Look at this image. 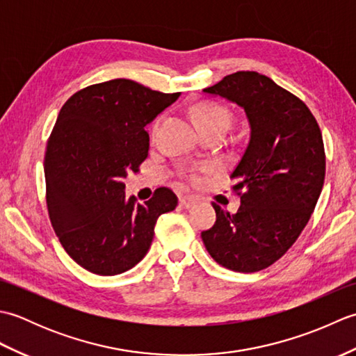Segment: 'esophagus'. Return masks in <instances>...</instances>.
Returning <instances> with one entry per match:
<instances>
[{
  "label": "esophagus",
  "mask_w": 356,
  "mask_h": 356,
  "mask_svg": "<svg viewBox=\"0 0 356 356\" xmlns=\"http://www.w3.org/2000/svg\"><path fill=\"white\" fill-rule=\"evenodd\" d=\"M195 203H197V199L193 197V195H184V197H180V207L182 208H191L194 207Z\"/></svg>",
  "instance_id": "1"
}]
</instances>
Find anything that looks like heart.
<instances>
[{
  "mask_svg": "<svg viewBox=\"0 0 356 356\" xmlns=\"http://www.w3.org/2000/svg\"><path fill=\"white\" fill-rule=\"evenodd\" d=\"M193 113L203 133L217 130V128H220V130H225V131L228 130L229 122H231V113L228 108L223 107V105L213 104V102H202L199 105H195ZM161 125H162V118H157L154 120L153 127H151V138L153 139L157 136ZM203 171H213V166H205ZM188 179H190L193 184L202 182L200 174L195 171L188 172Z\"/></svg>",
  "mask_w": 356,
  "mask_h": 356,
  "instance_id": "obj_1",
  "label": "heart"
}]
</instances>
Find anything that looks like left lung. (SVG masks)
<instances>
[{"label":"left lung","mask_w":356,"mask_h":356,"mask_svg":"<svg viewBox=\"0 0 356 356\" xmlns=\"http://www.w3.org/2000/svg\"><path fill=\"white\" fill-rule=\"evenodd\" d=\"M203 92L243 107L251 134L231 172L237 214L213 202L217 220L202 240L223 268L259 272L282 259L314 213L326 174L321 130L300 97L257 72L228 74Z\"/></svg>","instance_id":"8db88e82"}]
</instances>
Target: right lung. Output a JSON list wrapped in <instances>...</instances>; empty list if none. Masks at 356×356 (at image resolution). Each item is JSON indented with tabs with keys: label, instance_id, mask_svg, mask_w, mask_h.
Instances as JSON below:
<instances>
[{
	"label": "right lung",
	"instance_id": "right-lung-1",
	"mask_svg": "<svg viewBox=\"0 0 356 356\" xmlns=\"http://www.w3.org/2000/svg\"><path fill=\"white\" fill-rule=\"evenodd\" d=\"M179 97L131 79L74 93L59 111L44 157L45 200L65 252L96 275L136 266L151 246L161 214L177 195L161 186L143 205L125 197L124 180L148 157L145 127Z\"/></svg>",
	"mask_w": 356,
	"mask_h": 356
}]
</instances>
